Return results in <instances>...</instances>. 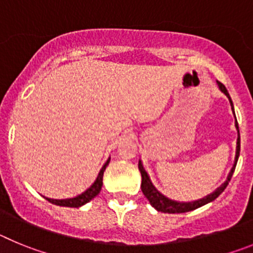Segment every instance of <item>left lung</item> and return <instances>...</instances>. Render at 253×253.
Returning <instances> with one entry per match:
<instances>
[{"label": "left lung", "mask_w": 253, "mask_h": 253, "mask_svg": "<svg viewBox=\"0 0 253 253\" xmlns=\"http://www.w3.org/2000/svg\"><path fill=\"white\" fill-rule=\"evenodd\" d=\"M216 84H218L219 90L222 91V92L227 96L228 99H229L232 110H233V114H234L233 102H232L231 96H229V93H228L227 88H225V86L222 84V82L216 81ZM234 118H236V115H234ZM236 128H237V131H238V138H237V147H236V157H234L233 166H232L231 171H229V173H228V176H227V180H225L224 182L220 185V186L216 187L213 193L209 194V195H207V196H204L203 199L195 200V202H187V203L176 202V200H171V199H169V198H166L165 195H162V194H161L160 191H158V190L153 186V184H152V181H151V178H149L148 173H147L146 169H144V167H143L142 161L139 160L138 167H139L140 175H142V185H140V187H142L143 194H144V196L148 199V202L151 203L152 207H153L156 210H158V211H162V213H169V214L186 213V211H191V210H194V209H198V208L203 207V205H205V204H208V203L215 200V199L218 198V196L220 195L223 191H224V189L227 187V185L229 184V181H231L232 176H233L234 169H236L237 161H238V157H240L241 138H240V129H238V123H237V119H236Z\"/></svg>", "instance_id": "1"}]
</instances>
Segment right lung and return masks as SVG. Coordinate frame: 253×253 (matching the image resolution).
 I'll list each match as a JSON object with an SVG mask.
<instances>
[{
  "label": "right lung",
  "mask_w": 253,
  "mask_h": 253,
  "mask_svg": "<svg viewBox=\"0 0 253 253\" xmlns=\"http://www.w3.org/2000/svg\"><path fill=\"white\" fill-rule=\"evenodd\" d=\"M109 162H110V158H109V160L105 162L104 166L101 167V169H100V172H99V175H97L96 180L93 181V184L91 185V186L88 187L86 191H84L82 194H80V195L75 196V198H71V199H60V200L59 199H49V198H45V199L48 200L49 203H51V204L59 205V207H68V208L82 207V205H84L86 203L90 202V200H92V199L100 193V190H101V187H102V176H104V171L106 169Z\"/></svg>",
  "instance_id": "obj_1"
}]
</instances>
